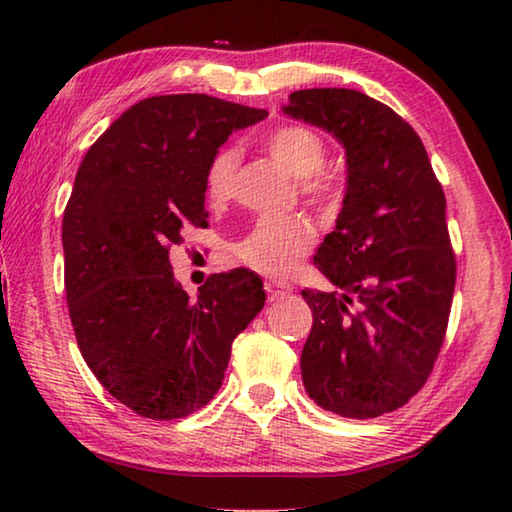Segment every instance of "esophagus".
<instances>
[{
	"label": "esophagus",
	"instance_id": "1",
	"mask_svg": "<svg viewBox=\"0 0 512 512\" xmlns=\"http://www.w3.org/2000/svg\"><path fill=\"white\" fill-rule=\"evenodd\" d=\"M264 289H266L268 298H271V300L289 296V293L293 291V287H291L289 282H280V280H266V282H264Z\"/></svg>",
	"mask_w": 512,
	"mask_h": 512
}]
</instances>
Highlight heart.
<instances>
[{"instance_id":"1","label":"heart","mask_w":512,"mask_h":512,"mask_svg":"<svg viewBox=\"0 0 512 512\" xmlns=\"http://www.w3.org/2000/svg\"><path fill=\"white\" fill-rule=\"evenodd\" d=\"M264 149L277 164H282L289 176L298 180L300 196L311 205H332L341 198V178L325 167L329 146L314 128L284 124L264 137ZM237 169L239 151L235 146H223L207 162L203 185L207 203L212 207H223L235 194ZM314 239L316 230L305 216L259 219L244 237L232 244V255L262 273L284 275L314 246Z\"/></svg>"}]
</instances>
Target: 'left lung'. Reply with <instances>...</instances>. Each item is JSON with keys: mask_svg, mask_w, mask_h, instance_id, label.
<instances>
[{"mask_svg": "<svg viewBox=\"0 0 512 512\" xmlns=\"http://www.w3.org/2000/svg\"><path fill=\"white\" fill-rule=\"evenodd\" d=\"M284 112L345 146L348 187L314 266L336 291L305 289L314 314L300 370L311 400L379 418L427 384L456 284L445 192L418 133L386 103L348 88L289 94Z\"/></svg>", "mask_w": 512, "mask_h": 512, "instance_id": "left-lung-1", "label": "left lung"}]
</instances>
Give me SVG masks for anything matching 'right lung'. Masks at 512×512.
I'll return each mask as SVG.
<instances>
[{"instance_id":"obj_1","label":"right lung","mask_w":512,"mask_h":512,"mask_svg":"<svg viewBox=\"0 0 512 512\" xmlns=\"http://www.w3.org/2000/svg\"><path fill=\"white\" fill-rule=\"evenodd\" d=\"M266 110L162 94L128 108L90 146L63 214L65 291L76 343L103 388L142 418L176 420L219 391L232 341L264 307L248 268L207 277L196 300L169 250L207 228L205 169Z\"/></svg>"}]
</instances>
